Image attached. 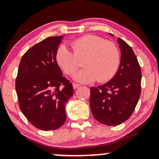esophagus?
I'll return each instance as SVG.
<instances>
[{
  "instance_id": "34e87169",
  "label": "esophagus",
  "mask_w": 159,
  "mask_h": 159,
  "mask_svg": "<svg viewBox=\"0 0 159 159\" xmlns=\"http://www.w3.org/2000/svg\"><path fill=\"white\" fill-rule=\"evenodd\" d=\"M72 86H73L74 89H77L78 87L80 86V84H76V83H73L72 84Z\"/></svg>"
}]
</instances>
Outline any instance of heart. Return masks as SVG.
<instances>
[{"label":"heart","mask_w":159,"mask_h":159,"mask_svg":"<svg viewBox=\"0 0 159 159\" xmlns=\"http://www.w3.org/2000/svg\"><path fill=\"white\" fill-rule=\"evenodd\" d=\"M72 51L61 45L57 51L56 61L67 75L73 74L84 59V67L74 75L75 81L89 83L97 79L98 82L110 80L120 65V52L113 42L104 40L95 35H87L71 43Z\"/></svg>","instance_id":"1"}]
</instances>
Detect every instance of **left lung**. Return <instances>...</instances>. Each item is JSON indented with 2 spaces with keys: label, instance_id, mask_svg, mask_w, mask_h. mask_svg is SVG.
<instances>
[{
  "label": "left lung",
  "instance_id": "8db88e82",
  "mask_svg": "<svg viewBox=\"0 0 159 159\" xmlns=\"http://www.w3.org/2000/svg\"><path fill=\"white\" fill-rule=\"evenodd\" d=\"M118 43L121 58L116 73L105 84L90 89L92 114L97 121L106 125H118L129 119L141 90V69L135 54L124 40L118 38Z\"/></svg>",
  "mask_w": 159,
  "mask_h": 159
}]
</instances>
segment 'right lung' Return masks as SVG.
<instances>
[{
	"label": "right lung",
	"mask_w": 159,
	"mask_h": 159,
	"mask_svg": "<svg viewBox=\"0 0 159 159\" xmlns=\"http://www.w3.org/2000/svg\"><path fill=\"white\" fill-rule=\"evenodd\" d=\"M63 37H48L28 49L18 69L16 90L20 109L41 130H55L64 124L66 105L74 93L56 61Z\"/></svg>",
	"instance_id": "right-lung-1"
}]
</instances>
